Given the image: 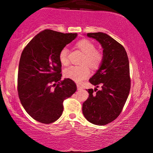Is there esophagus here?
Listing matches in <instances>:
<instances>
[{"instance_id": "esophagus-1", "label": "esophagus", "mask_w": 153, "mask_h": 153, "mask_svg": "<svg viewBox=\"0 0 153 153\" xmlns=\"http://www.w3.org/2000/svg\"><path fill=\"white\" fill-rule=\"evenodd\" d=\"M77 88H78V91L82 90V89L83 88H82V85H80V84H78V85H77Z\"/></svg>"}]
</instances>
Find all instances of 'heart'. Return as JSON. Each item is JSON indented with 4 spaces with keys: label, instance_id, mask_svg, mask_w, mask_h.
<instances>
[{
    "label": "heart",
    "instance_id": "b5f03b06",
    "mask_svg": "<svg viewBox=\"0 0 153 153\" xmlns=\"http://www.w3.org/2000/svg\"><path fill=\"white\" fill-rule=\"evenodd\" d=\"M77 46L85 53L80 65H71L65 69L64 75L67 78L71 79L75 82H81L90 75V68L88 64L94 69H97L101 65L103 60V54L96 50V46L88 39H81L77 43ZM59 59L63 65L69 63L68 50L66 47L62 49L59 54Z\"/></svg>",
    "mask_w": 153,
    "mask_h": 153
}]
</instances>
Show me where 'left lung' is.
Listing matches in <instances>:
<instances>
[{"mask_svg": "<svg viewBox=\"0 0 153 153\" xmlns=\"http://www.w3.org/2000/svg\"><path fill=\"white\" fill-rule=\"evenodd\" d=\"M87 36L97 40L103 48L101 66L89 80L101 89H88V98L82 103V114L89 122L106 125L119 117L129 96V59L124 47L108 34L88 33Z\"/></svg>", "mask_w": 153, "mask_h": 153, "instance_id": "8db88e82", "label": "left lung"}]
</instances>
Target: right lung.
<instances>
[{"mask_svg": "<svg viewBox=\"0 0 153 153\" xmlns=\"http://www.w3.org/2000/svg\"><path fill=\"white\" fill-rule=\"evenodd\" d=\"M76 33L45 29L23 50L18 71V94L26 111L39 122L50 124L63 111V101L77 90L71 79L61 80L59 54L77 36Z\"/></svg>", "mask_w": 153, "mask_h": 153, "instance_id": "obj_1", "label": "right lung"}]
</instances>
